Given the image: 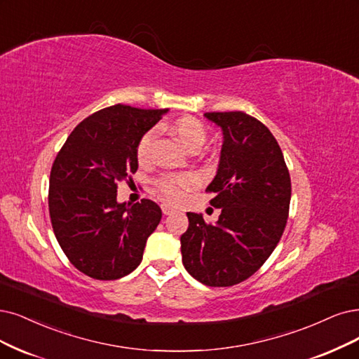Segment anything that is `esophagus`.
<instances>
[{"instance_id":"1","label":"esophagus","mask_w":359,"mask_h":359,"mask_svg":"<svg viewBox=\"0 0 359 359\" xmlns=\"http://www.w3.org/2000/svg\"><path fill=\"white\" fill-rule=\"evenodd\" d=\"M161 210H163V213H164L165 216H168V215L172 213V211H175V207L167 204V203H163V204H161Z\"/></svg>"}]
</instances>
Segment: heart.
I'll return each mask as SVG.
<instances>
[{"instance_id":"b5f03b06","label":"heart","mask_w":359,"mask_h":359,"mask_svg":"<svg viewBox=\"0 0 359 359\" xmlns=\"http://www.w3.org/2000/svg\"><path fill=\"white\" fill-rule=\"evenodd\" d=\"M172 131L183 143L184 148L189 151L194 148H201L207 139V131L204 126L195 118H182L172 126ZM156 139V131L149 130L140 137L137 143V159L140 164L148 163L152 155L154 142ZM196 184V179L192 175H180V176H165L158 182V189L161 194L171 201H177L183 196V194L192 189Z\"/></svg>"}]
</instances>
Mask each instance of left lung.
I'll list each match as a JSON object with an SVG mask.
<instances>
[{
  "label": "left lung",
  "instance_id": "1",
  "mask_svg": "<svg viewBox=\"0 0 359 359\" xmlns=\"http://www.w3.org/2000/svg\"><path fill=\"white\" fill-rule=\"evenodd\" d=\"M223 131L217 172L208 187L219 220L188 213L180 236L182 262L196 281L231 287L250 278L280 243L290 208L291 180L269 128L241 111L207 112Z\"/></svg>",
  "mask_w": 359,
  "mask_h": 359
}]
</instances>
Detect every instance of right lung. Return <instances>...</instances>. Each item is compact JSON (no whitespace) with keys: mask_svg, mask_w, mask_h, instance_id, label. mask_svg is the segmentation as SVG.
Here are the masks:
<instances>
[{"mask_svg":"<svg viewBox=\"0 0 359 359\" xmlns=\"http://www.w3.org/2000/svg\"><path fill=\"white\" fill-rule=\"evenodd\" d=\"M168 109L114 104L87 116L66 139L50 172L48 210L63 253L90 278L135 271L161 220L151 200L116 201V184L136 172L137 143Z\"/></svg>","mask_w":359,"mask_h":359,"instance_id":"right-lung-1","label":"right lung"}]
</instances>
